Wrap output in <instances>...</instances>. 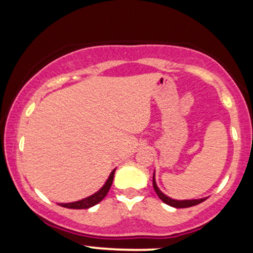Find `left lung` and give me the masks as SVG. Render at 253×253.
I'll list each match as a JSON object with an SVG mask.
<instances>
[{"mask_svg":"<svg viewBox=\"0 0 253 253\" xmlns=\"http://www.w3.org/2000/svg\"><path fill=\"white\" fill-rule=\"evenodd\" d=\"M153 189H155L157 195H158V197L162 200V201H163L164 203H167V205L171 206V207H175V208L193 207V206L199 205V203H201V202L205 201V200H207V197H203V199H195V200H175V199H171V197L167 196L165 194L162 193L161 189L157 187L156 178H155V172H153Z\"/></svg>","mask_w":253,"mask_h":253,"instance_id":"1","label":"left lung"}]
</instances>
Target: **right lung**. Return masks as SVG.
<instances>
[{
  "instance_id": "1",
  "label": "right lung",
  "mask_w": 253,
  "mask_h": 253,
  "mask_svg": "<svg viewBox=\"0 0 253 253\" xmlns=\"http://www.w3.org/2000/svg\"><path fill=\"white\" fill-rule=\"evenodd\" d=\"M114 173H115V169L110 172L108 179H107L106 183H104L103 187L98 191H96L95 194H92V195H90L88 197H85V199L80 200V201H76V202L59 203V205L62 206V207L70 208V210H88V208L92 207V206L97 205V203L102 201L104 197H106L107 194H108L110 187H112L113 178H114Z\"/></svg>"
}]
</instances>
